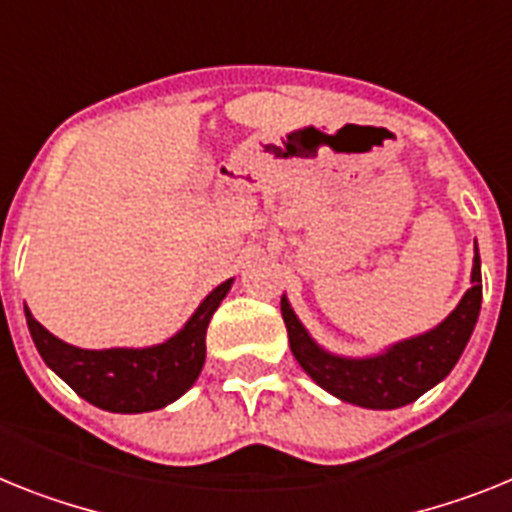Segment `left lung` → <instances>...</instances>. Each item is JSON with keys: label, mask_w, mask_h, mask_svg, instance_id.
Wrapping results in <instances>:
<instances>
[{"label": "left lung", "mask_w": 512, "mask_h": 512, "mask_svg": "<svg viewBox=\"0 0 512 512\" xmlns=\"http://www.w3.org/2000/svg\"><path fill=\"white\" fill-rule=\"evenodd\" d=\"M479 309H482V265H479V252H476L471 289L463 294L458 307L435 330L395 343L393 349L380 356L343 359V356L322 351L307 336V330L296 320L286 296H281V315L286 330H289L291 354L299 367L320 388H325L341 401L364 406V409L406 406L422 393H427L429 388H435L442 377H448L474 333Z\"/></svg>", "instance_id": "left-lung-1"}]
</instances>
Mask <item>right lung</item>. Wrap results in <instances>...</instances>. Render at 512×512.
Here are the masks:
<instances>
[{"mask_svg": "<svg viewBox=\"0 0 512 512\" xmlns=\"http://www.w3.org/2000/svg\"><path fill=\"white\" fill-rule=\"evenodd\" d=\"M231 281L210 291L174 338L153 349L88 351L59 341L30 315L28 330L38 354L80 398L114 414L163 409L195 385L205 364V333Z\"/></svg>", "mask_w": 512, "mask_h": 512, "instance_id": "add662e5", "label": "right lung"}]
</instances>
